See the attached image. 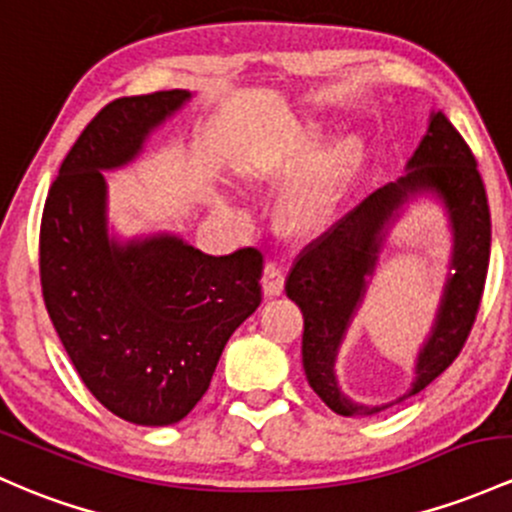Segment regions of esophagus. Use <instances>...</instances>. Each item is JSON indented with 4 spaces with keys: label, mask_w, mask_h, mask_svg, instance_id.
Returning <instances> with one entry per match:
<instances>
[{
    "label": "esophagus",
    "mask_w": 512,
    "mask_h": 512,
    "mask_svg": "<svg viewBox=\"0 0 512 512\" xmlns=\"http://www.w3.org/2000/svg\"><path fill=\"white\" fill-rule=\"evenodd\" d=\"M262 291L267 299H274L284 291V267L279 262H267L265 274H262Z\"/></svg>",
    "instance_id": "obj_1"
}]
</instances>
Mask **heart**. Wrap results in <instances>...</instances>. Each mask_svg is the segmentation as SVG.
<instances>
[{
    "mask_svg": "<svg viewBox=\"0 0 512 512\" xmlns=\"http://www.w3.org/2000/svg\"><path fill=\"white\" fill-rule=\"evenodd\" d=\"M320 140V128L316 123H299L286 133L282 143V170H301L313 155ZM359 162H362V145L355 136L333 140L323 153L318 155L316 165L308 177L296 187V192L286 199L282 218L291 233H316L330 221L335 206L347 184L355 177ZM247 179L257 182L265 177V167H247Z\"/></svg>",
    "mask_w": 512,
    "mask_h": 512,
    "instance_id": "1",
    "label": "heart"
}]
</instances>
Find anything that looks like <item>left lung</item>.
Returning <instances> with one entry per match:
<instances>
[{"mask_svg": "<svg viewBox=\"0 0 512 512\" xmlns=\"http://www.w3.org/2000/svg\"><path fill=\"white\" fill-rule=\"evenodd\" d=\"M406 170L403 177L376 189L357 209L303 247L286 277V296L303 313V372L311 389L338 415H374L423 391L462 352L484 296L491 260L486 187L476 170L474 153L442 111H432L428 133ZM420 193H432L446 206L453 228V274L429 340L419 353L412 391L398 402L364 407L339 391L334 359L366 293L388 228L402 206Z\"/></svg>", "mask_w": 512, "mask_h": 512, "instance_id": "8db88e82", "label": "left lung"}]
</instances>
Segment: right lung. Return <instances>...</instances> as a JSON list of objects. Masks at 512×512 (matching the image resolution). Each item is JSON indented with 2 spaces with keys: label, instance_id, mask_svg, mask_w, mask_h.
Returning <instances> with one entry per match:
<instances>
[{
  "label": "right lung",
  "instance_id": "obj_1",
  "mask_svg": "<svg viewBox=\"0 0 512 512\" xmlns=\"http://www.w3.org/2000/svg\"><path fill=\"white\" fill-rule=\"evenodd\" d=\"M189 99L170 89L106 104L60 165L41 221L43 301L65 352L106 411L153 428L201 401L228 338L262 301L255 247L213 257L170 233L109 238L101 172L136 160Z\"/></svg>",
  "mask_w": 512,
  "mask_h": 512
}]
</instances>
